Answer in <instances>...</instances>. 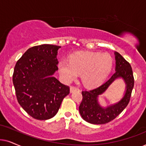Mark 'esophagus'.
<instances>
[{"label": "esophagus", "mask_w": 146, "mask_h": 146, "mask_svg": "<svg viewBox=\"0 0 146 146\" xmlns=\"http://www.w3.org/2000/svg\"><path fill=\"white\" fill-rule=\"evenodd\" d=\"M75 91H79V89L77 88L76 87H74V86H71L70 87V91H71V93H73Z\"/></svg>", "instance_id": "esophagus-1"}]
</instances>
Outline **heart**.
Returning a JSON list of instances; mask_svg holds the SVG:
<instances>
[{"instance_id":"heart-1","label":"heart","mask_w":146,"mask_h":146,"mask_svg":"<svg viewBox=\"0 0 146 146\" xmlns=\"http://www.w3.org/2000/svg\"><path fill=\"white\" fill-rule=\"evenodd\" d=\"M113 66V59L108 53L98 52H81L73 54L69 61L63 59L58 67L62 78L66 82L75 80L81 73L85 85L94 87L108 76Z\"/></svg>"}]
</instances>
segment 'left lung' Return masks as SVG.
<instances>
[{"label":"left lung","instance_id":"obj_1","mask_svg":"<svg viewBox=\"0 0 146 146\" xmlns=\"http://www.w3.org/2000/svg\"><path fill=\"white\" fill-rule=\"evenodd\" d=\"M115 56V72L108 80L96 88L83 91V99L79 107V113L85 121L92 124H105L114 119L129 104L134 85L133 71L130 64L117 52ZM121 77L125 81L126 92L122 100L115 104L103 108L98 102V97L106 90L115 79Z\"/></svg>","mask_w":146,"mask_h":146}]
</instances>
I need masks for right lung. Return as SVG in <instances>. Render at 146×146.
Listing matches in <instances>:
<instances>
[{
  "mask_svg": "<svg viewBox=\"0 0 146 146\" xmlns=\"http://www.w3.org/2000/svg\"><path fill=\"white\" fill-rule=\"evenodd\" d=\"M60 46L44 44L29 48L17 61L13 82L19 104L29 115L38 120L54 117L69 87L53 77L58 70Z\"/></svg>",
  "mask_w": 146,
  "mask_h": 146,
  "instance_id": "right-lung-1",
  "label": "right lung"
}]
</instances>
